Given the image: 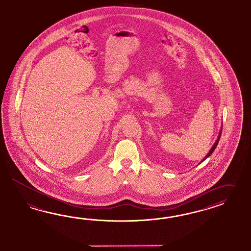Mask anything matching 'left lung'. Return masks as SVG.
Instances as JSON below:
<instances>
[{"mask_svg":"<svg viewBox=\"0 0 251 251\" xmlns=\"http://www.w3.org/2000/svg\"><path fill=\"white\" fill-rule=\"evenodd\" d=\"M221 132H222V130H221V131H220V133H219V136H218V138H217V142H216V143H215V144H214V146H213V147H212V149H211L210 151H209V152H208V153H207V155L205 156V157H204V158H203V161H204V160H205V159H206V158H207V157H209V156H210L211 154H212V152H213V151H215V149H216V147H217V143H218V142H219V139H220V136H221ZM203 161H202V162H203Z\"/></svg>","mask_w":251,"mask_h":251,"instance_id":"left-lung-1","label":"left lung"}]
</instances>
